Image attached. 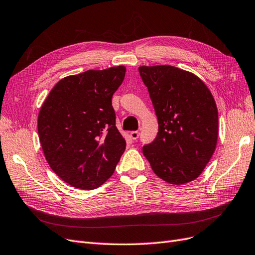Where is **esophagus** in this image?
I'll list each match as a JSON object with an SVG mask.
<instances>
[{"label":"esophagus","instance_id":"34e87169","mask_svg":"<svg viewBox=\"0 0 255 255\" xmlns=\"http://www.w3.org/2000/svg\"><path fill=\"white\" fill-rule=\"evenodd\" d=\"M138 135H139L138 131H131V132H130V137L132 138V139H134V141L138 137Z\"/></svg>","mask_w":255,"mask_h":255}]
</instances>
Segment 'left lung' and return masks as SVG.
Returning <instances> with one entry per match:
<instances>
[{
    "label": "left lung",
    "mask_w": 255,
    "mask_h": 255,
    "mask_svg": "<svg viewBox=\"0 0 255 255\" xmlns=\"http://www.w3.org/2000/svg\"><path fill=\"white\" fill-rule=\"evenodd\" d=\"M148 88L159 132L143 147L153 172L164 181L182 185L198 178L214 153L218 110L210 89L185 70L172 65L138 68Z\"/></svg>",
    "instance_id": "obj_1"
}]
</instances>
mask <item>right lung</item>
Listing matches in <instances>:
<instances>
[{
  "instance_id": "1",
  "label": "right lung",
  "mask_w": 255,
  "mask_h": 255,
  "mask_svg": "<svg viewBox=\"0 0 255 255\" xmlns=\"http://www.w3.org/2000/svg\"><path fill=\"white\" fill-rule=\"evenodd\" d=\"M124 65L60 79L43 102L38 134L48 165L64 182L94 190L108 180L126 148L116 126L112 96Z\"/></svg>"
}]
</instances>
